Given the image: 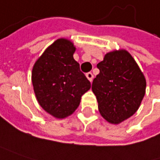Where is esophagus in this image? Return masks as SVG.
I'll return each instance as SVG.
<instances>
[{"label": "esophagus", "mask_w": 160, "mask_h": 160, "mask_svg": "<svg viewBox=\"0 0 160 160\" xmlns=\"http://www.w3.org/2000/svg\"><path fill=\"white\" fill-rule=\"evenodd\" d=\"M86 75V78H87L90 82H92V80H93V78H94V75H93V74H92L91 72H89V73H87Z\"/></svg>", "instance_id": "esophagus-1"}]
</instances>
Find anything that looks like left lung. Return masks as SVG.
<instances>
[{"label": "left lung", "mask_w": 160, "mask_h": 160, "mask_svg": "<svg viewBox=\"0 0 160 160\" xmlns=\"http://www.w3.org/2000/svg\"><path fill=\"white\" fill-rule=\"evenodd\" d=\"M100 73L92 83L101 116L111 124H120L139 108L147 82L132 55L124 49L105 54L97 63Z\"/></svg>", "instance_id": "left-lung-1"}]
</instances>
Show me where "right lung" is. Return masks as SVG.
<instances>
[{
  "label": "right lung",
  "instance_id": "1",
  "mask_svg": "<svg viewBox=\"0 0 160 160\" xmlns=\"http://www.w3.org/2000/svg\"><path fill=\"white\" fill-rule=\"evenodd\" d=\"M75 46L66 38L49 45L36 60L32 83L42 108L55 118L71 116L80 105L81 97L91 84L74 59Z\"/></svg>",
  "mask_w": 160,
  "mask_h": 160
}]
</instances>
